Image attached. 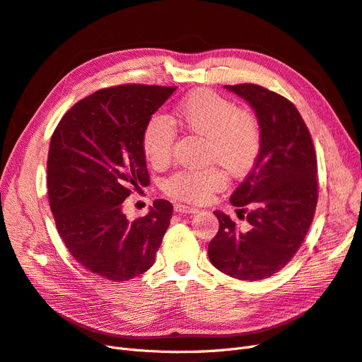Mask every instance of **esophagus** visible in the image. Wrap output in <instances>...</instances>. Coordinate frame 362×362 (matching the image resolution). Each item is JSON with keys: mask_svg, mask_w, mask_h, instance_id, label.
<instances>
[{"mask_svg": "<svg viewBox=\"0 0 362 362\" xmlns=\"http://www.w3.org/2000/svg\"><path fill=\"white\" fill-rule=\"evenodd\" d=\"M175 210H176L177 213H183V214H195V213H198V209L189 207V206H185V204H176Z\"/></svg>", "mask_w": 362, "mask_h": 362, "instance_id": "esophagus-1", "label": "esophagus"}]
</instances>
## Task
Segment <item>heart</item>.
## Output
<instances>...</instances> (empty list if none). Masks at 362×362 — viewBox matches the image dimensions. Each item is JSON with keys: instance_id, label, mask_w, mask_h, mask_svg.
<instances>
[{"instance_id": "heart-1", "label": "heart", "mask_w": 362, "mask_h": 362, "mask_svg": "<svg viewBox=\"0 0 362 362\" xmlns=\"http://www.w3.org/2000/svg\"><path fill=\"white\" fill-rule=\"evenodd\" d=\"M176 117L183 129L206 139L207 160L220 163L232 175H244L257 160L262 146L259 121L232 100L211 90H195L177 105ZM175 140L173 122L165 115H152L142 134L146 160L153 167L165 165L171 158ZM225 185V173L209 167L175 171L164 180L163 189L176 199L202 202Z\"/></svg>"}]
</instances>
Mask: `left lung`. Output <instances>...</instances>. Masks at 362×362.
<instances>
[{"mask_svg":"<svg viewBox=\"0 0 362 362\" xmlns=\"http://www.w3.org/2000/svg\"><path fill=\"white\" fill-rule=\"evenodd\" d=\"M255 109L262 146L253 170L233 191L240 228L222 211L209 244L214 268L232 278H269L293 259L310 228L318 201L317 155L306 124L286 98L256 84L225 86Z\"/></svg>","mask_w":362,"mask_h":362,"instance_id":"obj_1","label":"left lung"}]
</instances>
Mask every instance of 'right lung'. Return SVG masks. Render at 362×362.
<instances>
[{
    "instance_id": "1",
    "label": "right lung",
    "mask_w": 362,
    "mask_h": 362,
    "mask_svg": "<svg viewBox=\"0 0 362 362\" xmlns=\"http://www.w3.org/2000/svg\"><path fill=\"white\" fill-rule=\"evenodd\" d=\"M175 90H98L76 102L52 136L47 189L57 232L71 256L102 278L119 282L146 272L170 225L165 199L133 222L122 210L125 198L149 185L144 129Z\"/></svg>"
}]
</instances>
